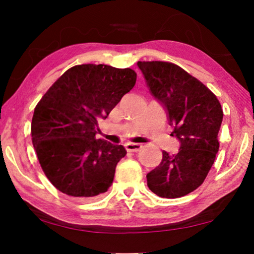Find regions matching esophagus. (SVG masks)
<instances>
[{
	"mask_svg": "<svg viewBox=\"0 0 254 254\" xmlns=\"http://www.w3.org/2000/svg\"><path fill=\"white\" fill-rule=\"evenodd\" d=\"M125 148H126L127 151L134 152V151H138L142 148V145L140 143H133V142H127L125 144Z\"/></svg>",
	"mask_w": 254,
	"mask_h": 254,
	"instance_id": "1",
	"label": "esophagus"
}]
</instances>
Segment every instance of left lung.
<instances>
[{
  "instance_id": "obj_1",
  "label": "left lung",
  "mask_w": 254,
  "mask_h": 254,
  "mask_svg": "<svg viewBox=\"0 0 254 254\" xmlns=\"http://www.w3.org/2000/svg\"><path fill=\"white\" fill-rule=\"evenodd\" d=\"M137 67L180 142L176 155L163 151L162 162L147 175L148 187L161 197L184 196L204 182L214 164L223 111L216 96L179 65L138 61Z\"/></svg>"
}]
</instances>
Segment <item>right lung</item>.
Wrapping results in <instances>:
<instances>
[{
    "mask_svg": "<svg viewBox=\"0 0 254 254\" xmlns=\"http://www.w3.org/2000/svg\"><path fill=\"white\" fill-rule=\"evenodd\" d=\"M136 72L106 64L69 68L34 109L31 135L41 169L60 190L91 199L112 185L117 164L127 154L121 144L96 138L106 119L134 88Z\"/></svg>",
    "mask_w": 254,
    "mask_h": 254,
    "instance_id": "1",
    "label": "right lung"
}]
</instances>
